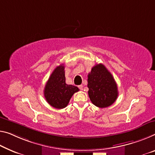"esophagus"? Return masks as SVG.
Returning <instances> with one entry per match:
<instances>
[{"label":"esophagus","mask_w":155,"mask_h":155,"mask_svg":"<svg viewBox=\"0 0 155 155\" xmlns=\"http://www.w3.org/2000/svg\"><path fill=\"white\" fill-rule=\"evenodd\" d=\"M78 88H79L80 90H83V86L82 85H79V86H78Z\"/></svg>","instance_id":"obj_1"}]
</instances>
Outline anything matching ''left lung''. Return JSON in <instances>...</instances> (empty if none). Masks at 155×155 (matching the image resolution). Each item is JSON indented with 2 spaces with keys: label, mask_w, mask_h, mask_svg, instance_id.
Returning a JSON list of instances; mask_svg holds the SVG:
<instances>
[{
  "label": "left lung",
  "mask_w": 155,
  "mask_h": 155,
  "mask_svg": "<svg viewBox=\"0 0 155 155\" xmlns=\"http://www.w3.org/2000/svg\"><path fill=\"white\" fill-rule=\"evenodd\" d=\"M89 98L97 107H107L118 96L117 84L111 73L103 64H96L88 75Z\"/></svg>",
  "instance_id": "left-lung-1"
}]
</instances>
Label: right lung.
<instances>
[{
	"label": "right lung",
	"mask_w": 155,
	"mask_h": 155,
	"mask_svg": "<svg viewBox=\"0 0 155 155\" xmlns=\"http://www.w3.org/2000/svg\"><path fill=\"white\" fill-rule=\"evenodd\" d=\"M79 91L77 87L66 83L64 66L61 64L54 68L44 88V96L50 105L63 109L68 105L71 97Z\"/></svg>",
	"instance_id": "1"
}]
</instances>
